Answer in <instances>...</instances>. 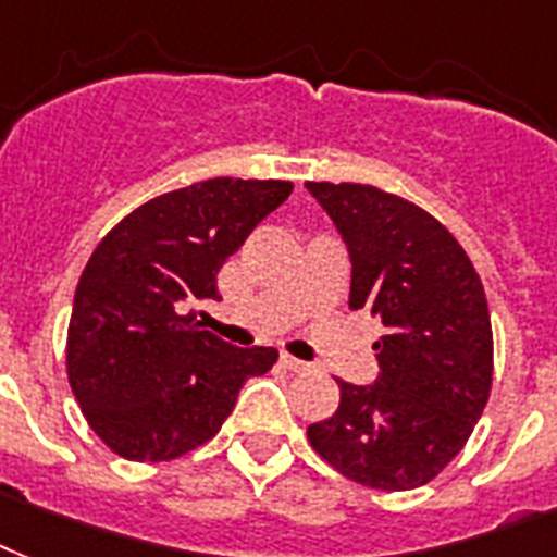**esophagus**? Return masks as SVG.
<instances>
[{
    "mask_svg": "<svg viewBox=\"0 0 557 557\" xmlns=\"http://www.w3.org/2000/svg\"><path fill=\"white\" fill-rule=\"evenodd\" d=\"M282 366L287 372H308V363H305V360H296V357L290 355H282Z\"/></svg>",
    "mask_w": 557,
    "mask_h": 557,
    "instance_id": "esophagus-1",
    "label": "esophagus"
}]
</instances>
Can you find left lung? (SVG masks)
<instances>
[{
    "instance_id": "obj_1",
    "label": "left lung",
    "mask_w": 557,
    "mask_h": 557,
    "mask_svg": "<svg viewBox=\"0 0 557 557\" xmlns=\"http://www.w3.org/2000/svg\"><path fill=\"white\" fill-rule=\"evenodd\" d=\"M351 258L348 308L386 327L369 386L339 383V407L308 438L343 476L409 491L438 476L488 404L494 339L471 258L416 202L360 183H305Z\"/></svg>"
}]
</instances>
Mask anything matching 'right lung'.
<instances>
[{
    "instance_id": "add662e5",
    "label": "right lung",
    "mask_w": 557,
    "mask_h": 557,
    "mask_svg": "<svg viewBox=\"0 0 557 557\" xmlns=\"http://www.w3.org/2000/svg\"><path fill=\"white\" fill-rule=\"evenodd\" d=\"M290 191L284 180L214 176L153 197L95 247L69 319L66 372L113 454H188L230 418L240 386L273 369L275 348L230 346L183 310L220 299L223 261Z\"/></svg>"
}]
</instances>
